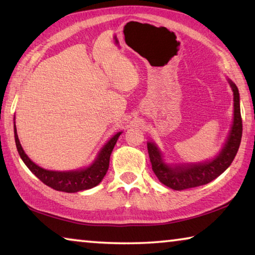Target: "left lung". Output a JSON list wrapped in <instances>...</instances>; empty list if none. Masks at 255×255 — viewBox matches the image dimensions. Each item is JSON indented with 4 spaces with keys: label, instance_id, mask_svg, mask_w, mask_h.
Instances as JSON below:
<instances>
[{
    "label": "left lung",
    "instance_id": "left-lung-1",
    "mask_svg": "<svg viewBox=\"0 0 255 255\" xmlns=\"http://www.w3.org/2000/svg\"><path fill=\"white\" fill-rule=\"evenodd\" d=\"M227 82L234 95L233 123L225 143L215 156L201 162H168L164 159L163 152L155 142H147L152 170L154 171L157 179L169 188L183 191L186 188L208 184L227 170L235 159L241 144L243 125L241 118L240 92L235 83L229 78H227Z\"/></svg>",
    "mask_w": 255,
    "mask_h": 255
}]
</instances>
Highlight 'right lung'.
I'll return each mask as SVG.
<instances>
[{
    "instance_id": "add662e5",
    "label": "right lung",
    "mask_w": 255,
    "mask_h": 255,
    "mask_svg": "<svg viewBox=\"0 0 255 255\" xmlns=\"http://www.w3.org/2000/svg\"><path fill=\"white\" fill-rule=\"evenodd\" d=\"M15 118V117H14ZM14 130V140L15 146H17L18 153L23 163L27 165V168L37 177L39 180H42L44 184L48 187L55 189V191L66 192V193H77L80 191H86L99 185L104 176L107 175L109 169V162H110V155L112 149L118 140L119 136L123 131H118L113 135L108 142L103 145L96 154L94 161L87 167L76 169V170H48L39 167L38 164L33 162L28 155L23 151V148L20 144L19 137L17 134V127L15 123L13 126Z\"/></svg>"
}]
</instances>
